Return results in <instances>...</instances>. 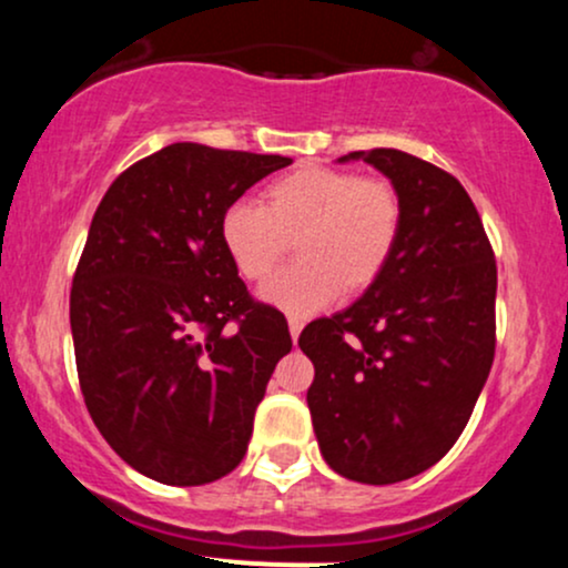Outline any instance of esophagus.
<instances>
[{
  "label": "esophagus",
  "instance_id": "1",
  "mask_svg": "<svg viewBox=\"0 0 568 568\" xmlns=\"http://www.w3.org/2000/svg\"><path fill=\"white\" fill-rule=\"evenodd\" d=\"M304 323L298 321V317H288V331H291V338L293 342H298V334H302Z\"/></svg>",
  "mask_w": 568,
  "mask_h": 568
}]
</instances>
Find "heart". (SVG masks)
Segmentation results:
<instances>
[{
  "label": "heart",
  "mask_w": 568,
  "mask_h": 568,
  "mask_svg": "<svg viewBox=\"0 0 568 568\" xmlns=\"http://www.w3.org/2000/svg\"><path fill=\"white\" fill-rule=\"evenodd\" d=\"M403 226L393 184L336 168H298L266 186L264 207L232 202L219 224L226 256L245 280L270 277L296 240L298 262L262 288L264 302L310 315L382 277Z\"/></svg>",
  "instance_id": "1"
}]
</instances>
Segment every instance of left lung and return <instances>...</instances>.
I'll list each match as a JSON object with an SVG mask.
<instances>
[{"label": "left lung", "instance_id": "8db88e82", "mask_svg": "<svg viewBox=\"0 0 568 568\" xmlns=\"http://www.w3.org/2000/svg\"><path fill=\"white\" fill-rule=\"evenodd\" d=\"M393 181L403 226L382 277L298 336L315 366L306 403L323 459L384 486L448 454L497 347V262L470 194L400 149L352 152Z\"/></svg>", "mask_w": 568, "mask_h": 568}]
</instances>
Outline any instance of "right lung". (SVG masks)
<instances>
[{
	"mask_svg": "<svg viewBox=\"0 0 568 568\" xmlns=\"http://www.w3.org/2000/svg\"><path fill=\"white\" fill-rule=\"evenodd\" d=\"M280 154L171 143L130 165L98 205L71 283L84 406L133 470L202 486L243 462L256 406L293 342L256 302L219 224Z\"/></svg>",
	"mask_w": 568,
	"mask_h": 568,
	"instance_id": "1",
	"label": "right lung"
}]
</instances>
